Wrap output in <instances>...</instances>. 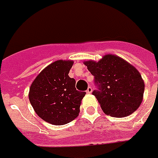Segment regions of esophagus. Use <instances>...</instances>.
I'll list each match as a JSON object with an SVG mask.
<instances>
[{
  "instance_id": "obj_1",
  "label": "esophagus",
  "mask_w": 158,
  "mask_h": 158,
  "mask_svg": "<svg viewBox=\"0 0 158 158\" xmlns=\"http://www.w3.org/2000/svg\"><path fill=\"white\" fill-rule=\"evenodd\" d=\"M92 92V87H91V86H89V87L88 88V89H87V91H86V92H87V93H88V94H90Z\"/></svg>"
}]
</instances>
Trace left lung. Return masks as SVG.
I'll return each instance as SVG.
<instances>
[{
  "mask_svg": "<svg viewBox=\"0 0 158 158\" xmlns=\"http://www.w3.org/2000/svg\"><path fill=\"white\" fill-rule=\"evenodd\" d=\"M94 76L97 89L92 92L106 114L115 118L128 116L139 108L144 83L139 71L114 55H106L98 62H84Z\"/></svg>",
  "mask_w": 158,
  "mask_h": 158,
  "instance_id": "8db88e82",
  "label": "left lung"
}]
</instances>
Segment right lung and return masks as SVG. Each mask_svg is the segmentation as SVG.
Returning a JSON list of instances; mask_svg holds the SVG:
<instances>
[{
    "label": "right lung",
    "instance_id": "1",
    "mask_svg": "<svg viewBox=\"0 0 158 158\" xmlns=\"http://www.w3.org/2000/svg\"><path fill=\"white\" fill-rule=\"evenodd\" d=\"M72 61H54L44 68L31 85L29 100L38 116L53 125H64L79 115L85 92L75 88L68 74Z\"/></svg>",
    "mask_w": 158,
    "mask_h": 158
}]
</instances>
